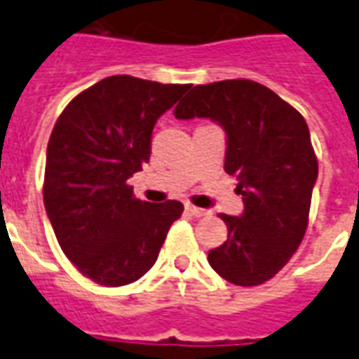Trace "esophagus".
<instances>
[{
  "label": "esophagus",
  "instance_id": "esophagus-1",
  "mask_svg": "<svg viewBox=\"0 0 359 359\" xmlns=\"http://www.w3.org/2000/svg\"><path fill=\"white\" fill-rule=\"evenodd\" d=\"M187 211L190 213V215H194V217H205V215H210V211L202 210V208H196V205H192V203H188Z\"/></svg>",
  "mask_w": 359,
  "mask_h": 359
}]
</instances>
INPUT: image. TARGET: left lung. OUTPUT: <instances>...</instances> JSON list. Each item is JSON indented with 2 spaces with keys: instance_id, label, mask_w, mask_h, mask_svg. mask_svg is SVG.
I'll return each instance as SVG.
<instances>
[{
  "instance_id": "obj_1",
  "label": "left lung",
  "mask_w": 359,
  "mask_h": 359,
  "mask_svg": "<svg viewBox=\"0 0 359 359\" xmlns=\"http://www.w3.org/2000/svg\"><path fill=\"white\" fill-rule=\"evenodd\" d=\"M175 117H205L225 128V171L238 180L244 213L219 215L229 236L208 259L233 285H264L288 264L308 229L317 157L306 118L246 79L198 84Z\"/></svg>"
}]
</instances>
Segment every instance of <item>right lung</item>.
I'll return each mask as SVG.
<instances>
[{
  "label": "right lung",
  "mask_w": 359,
  "mask_h": 359,
  "mask_svg": "<svg viewBox=\"0 0 359 359\" xmlns=\"http://www.w3.org/2000/svg\"><path fill=\"white\" fill-rule=\"evenodd\" d=\"M190 84L115 74L84 90L51 130L43 205L65 256L102 286H125L156 264L184 205L134 198L128 179L151 154L157 118Z\"/></svg>",
  "instance_id": "1"
}]
</instances>
